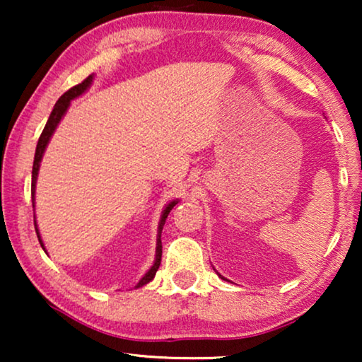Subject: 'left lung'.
Segmentation results:
<instances>
[{
  "label": "left lung",
  "mask_w": 362,
  "mask_h": 362,
  "mask_svg": "<svg viewBox=\"0 0 362 362\" xmlns=\"http://www.w3.org/2000/svg\"><path fill=\"white\" fill-rule=\"evenodd\" d=\"M219 276H221V279H224V276H222V275H219ZM224 280H226V279H224Z\"/></svg>",
  "instance_id": "left-lung-1"
}]
</instances>
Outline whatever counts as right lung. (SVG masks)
<instances>
[{
    "instance_id": "1",
    "label": "right lung",
    "mask_w": 362,
    "mask_h": 362,
    "mask_svg": "<svg viewBox=\"0 0 362 362\" xmlns=\"http://www.w3.org/2000/svg\"><path fill=\"white\" fill-rule=\"evenodd\" d=\"M93 82V74L92 76H88L86 81L82 83H78V86L72 87L71 90H67L64 95L59 98L56 102V105H54L51 115L47 118V123L46 127H44V130L41 133V136H39V141H37V146H36V155H34V163H33V177H31V196H33V207H36V182H37V173H39V166H41V161H42V156H44V151H46V148L49 145V141H51V136L54 135V132H56V128L61 120L64 118V115L67 113V108L71 107V102L74 98L81 97L82 93H86L88 88H90ZM177 204V199H173L171 202H168L165 206V209L161 212V219H160V224H158V235H156V254H155V262H153V265L150 267V270L146 272L145 275L141 276V280L138 281L135 285V288H140V286L150 284V281L155 279L156 275V270L160 269V264H161V254H163V245H161V230H163V226H165L166 222V217L170 214V211L173 209ZM34 227H36V234H37V239H39V244L46 252V247H44V242L41 239V234H39V229H37V222H36V214H34Z\"/></svg>"
}]
</instances>
